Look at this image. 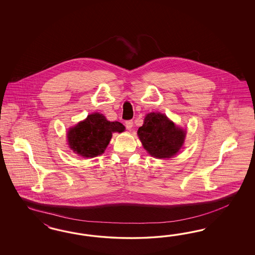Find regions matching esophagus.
I'll list each match as a JSON object with an SVG mask.
<instances>
[{
  "label": "esophagus",
  "instance_id": "1",
  "mask_svg": "<svg viewBox=\"0 0 255 255\" xmlns=\"http://www.w3.org/2000/svg\"><path fill=\"white\" fill-rule=\"evenodd\" d=\"M125 126H126V128H127L128 130H131V128H132V126H133V122H132V121H126V122H125Z\"/></svg>",
  "mask_w": 255,
  "mask_h": 255
}]
</instances>
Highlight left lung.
Wrapping results in <instances>:
<instances>
[{
  "mask_svg": "<svg viewBox=\"0 0 255 255\" xmlns=\"http://www.w3.org/2000/svg\"><path fill=\"white\" fill-rule=\"evenodd\" d=\"M137 133L147 152L160 159L177 154L185 138V131L161 113L147 114Z\"/></svg>",
  "mask_w": 255,
  "mask_h": 255,
  "instance_id": "left-lung-1",
  "label": "left lung"
}]
</instances>
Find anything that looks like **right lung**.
I'll list each match as a JSON object with an SVG mask.
<instances>
[{"mask_svg":"<svg viewBox=\"0 0 255 255\" xmlns=\"http://www.w3.org/2000/svg\"><path fill=\"white\" fill-rule=\"evenodd\" d=\"M125 127L119 122H108L99 113L87 117L85 121L68 131L69 146L76 153L86 158L102 154L112 137V132L124 131Z\"/></svg>","mask_w":255,"mask_h":255,"instance_id":"1","label":"right lung"}]
</instances>
